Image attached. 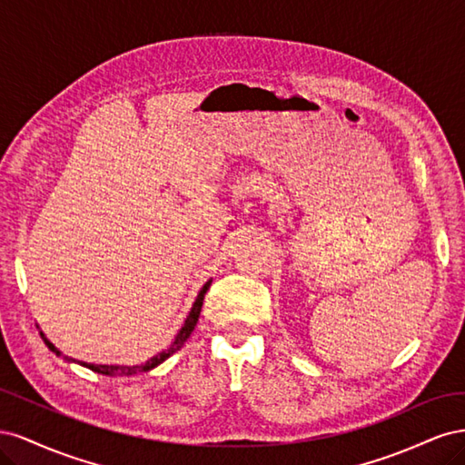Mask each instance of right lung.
<instances>
[{"instance_id":"add662e5","label":"right lung","mask_w":465,"mask_h":465,"mask_svg":"<svg viewBox=\"0 0 465 465\" xmlns=\"http://www.w3.org/2000/svg\"><path fill=\"white\" fill-rule=\"evenodd\" d=\"M209 287H211V279L207 281V283L202 287V291L198 292V299H195V302L192 304V311H190V314L186 316L184 323H182V328H180V331L176 333V337H174V341L171 343V347L161 351V353H157L154 357L147 359L145 362H142V364H93V362H83V361L67 359V357H65V359H67V361H74V362H79L81 367H87V369H91L93 372L106 374V376H132V374L147 372V371H151V369H154V367H159V364H161L163 361H166L168 357L174 355L176 351L188 341V337H190V333L193 331L195 323H198V318H200V312H202V306H203V297H205V292H207ZM40 337H42V340H45V343L48 345L50 351H54V353L58 355V357H62V351H58V347H54V343H50V341L46 340L45 333H40Z\"/></svg>"}]
</instances>
